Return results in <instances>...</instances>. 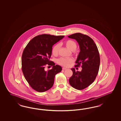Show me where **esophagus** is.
Segmentation results:
<instances>
[{
    "label": "esophagus",
    "mask_w": 121,
    "mask_h": 121,
    "mask_svg": "<svg viewBox=\"0 0 121 121\" xmlns=\"http://www.w3.org/2000/svg\"><path fill=\"white\" fill-rule=\"evenodd\" d=\"M62 69H63V70H66V69H67L65 68H64V67H63V68H62Z\"/></svg>",
    "instance_id": "34e87169"
}]
</instances>
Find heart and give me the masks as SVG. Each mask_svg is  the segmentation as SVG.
<instances>
[{
    "label": "heart",
    "mask_w": 121,
    "mask_h": 121,
    "mask_svg": "<svg viewBox=\"0 0 121 121\" xmlns=\"http://www.w3.org/2000/svg\"><path fill=\"white\" fill-rule=\"evenodd\" d=\"M64 44L71 51H75L77 48V43L73 40H67L64 42ZM60 45L57 44L53 46L52 48V53L54 56H57L58 54ZM73 62V59L72 58H61L57 60V63L59 65L64 67H69V65Z\"/></svg>",
    "instance_id": "heart-1"
}]
</instances>
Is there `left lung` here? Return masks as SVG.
Segmentation results:
<instances>
[{
    "instance_id": "left-lung-1",
    "label": "left lung",
    "mask_w": 121,
    "mask_h": 121,
    "mask_svg": "<svg viewBox=\"0 0 121 121\" xmlns=\"http://www.w3.org/2000/svg\"><path fill=\"white\" fill-rule=\"evenodd\" d=\"M70 39H75L80 47V51L78 55L75 67L82 68L81 72H73L72 76L69 78L70 85L78 90H82L91 85L98 75L100 59L98 48L94 41L90 37L81 33H76L69 35Z\"/></svg>"
}]
</instances>
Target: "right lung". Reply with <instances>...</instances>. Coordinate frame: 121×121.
Wrapping results in <instances>:
<instances>
[{"instance_id": "add662e5", "label": "right lung", "mask_w": 121, "mask_h": 121, "mask_svg": "<svg viewBox=\"0 0 121 121\" xmlns=\"http://www.w3.org/2000/svg\"><path fill=\"white\" fill-rule=\"evenodd\" d=\"M64 36L39 35L29 41L23 50L22 56V70L25 78L30 86L39 92H44L52 87L56 74L62 69L50 60L52 46ZM47 65L53 66L46 71ZM50 67V66H49Z\"/></svg>"}]
</instances>
